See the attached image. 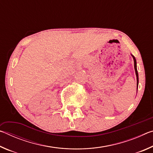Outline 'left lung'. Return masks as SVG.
Wrapping results in <instances>:
<instances>
[{"label":"left lung","mask_w":153,"mask_h":153,"mask_svg":"<svg viewBox=\"0 0 153 153\" xmlns=\"http://www.w3.org/2000/svg\"><path fill=\"white\" fill-rule=\"evenodd\" d=\"M132 57L134 59V69H135V71H136V79H137V89H138V71H137V65H136V60L134 56L131 55Z\"/></svg>","instance_id":"obj_1"}]
</instances>
